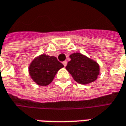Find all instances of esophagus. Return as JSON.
<instances>
[{
    "instance_id": "esophagus-1",
    "label": "esophagus",
    "mask_w": 126,
    "mask_h": 126,
    "mask_svg": "<svg viewBox=\"0 0 126 126\" xmlns=\"http://www.w3.org/2000/svg\"><path fill=\"white\" fill-rule=\"evenodd\" d=\"M67 61H63V65H64V66H65H65H66V65H67Z\"/></svg>"
}]
</instances>
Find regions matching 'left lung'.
Listing matches in <instances>:
<instances>
[{
	"instance_id": "obj_1",
	"label": "left lung",
	"mask_w": 126,
	"mask_h": 126,
	"mask_svg": "<svg viewBox=\"0 0 126 126\" xmlns=\"http://www.w3.org/2000/svg\"><path fill=\"white\" fill-rule=\"evenodd\" d=\"M65 68L77 83L88 84L97 79L100 66L96 61L78 52L72 54Z\"/></svg>"
}]
</instances>
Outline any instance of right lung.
I'll list each match as a JSON object with an SVG mask.
<instances>
[{
    "label": "right lung",
    "mask_w": 126,
    "mask_h": 126,
    "mask_svg": "<svg viewBox=\"0 0 126 126\" xmlns=\"http://www.w3.org/2000/svg\"><path fill=\"white\" fill-rule=\"evenodd\" d=\"M63 67L55 56L43 54L33 59L28 67V72L37 85L47 86L53 81L57 72Z\"/></svg>",
    "instance_id": "1"
}]
</instances>
